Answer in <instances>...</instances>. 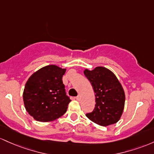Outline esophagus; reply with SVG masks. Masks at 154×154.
Masks as SVG:
<instances>
[{
    "mask_svg": "<svg viewBox=\"0 0 154 154\" xmlns=\"http://www.w3.org/2000/svg\"><path fill=\"white\" fill-rule=\"evenodd\" d=\"M75 99H76V100H78V101H79V100H81V96H80V95H78V96L76 97H75Z\"/></svg>",
    "mask_w": 154,
    "mask_h": 154,
    "instance_id": "esophagus-1",
    "label": "esophagus"
}]
</instances>
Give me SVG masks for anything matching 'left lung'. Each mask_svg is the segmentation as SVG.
<instances>
[{"mask_svg": "<svg viewBox=\"0 0 154 154\" xmlns=\"http://www.w3.org/2000/svg\"><path fill=\"white\" fill-rule=\"evenodd\" d=\"M84 73L92 86L96 102L94 109L86 117L103 127L118 122L123 113L125 94L115 74L104 67L86 69Z\"/></svg>", "mask_w": 154, "mask_h": 154, "instance_id": "left-lung-1", "label": "left lung"}]
</instances>
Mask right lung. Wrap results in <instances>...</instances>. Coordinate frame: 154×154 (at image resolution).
<instances>
[{"label": "right lung", "instance_id": "obj_1", "mask_svg": "<svg viewBox=\"0 0 154 154\" xmlns=\"http://www.w3.org/2000/svg\"><path fill=\"white\" fill-rule=\"evenodd\" d=\"M66 69L50 65L29 78L23 91L25 109L35 120L54 121L63 116L71 100L66 95L63 76Z\"/></svg>", "mask_w": 154, "mask_h": 154}]
</instances>
